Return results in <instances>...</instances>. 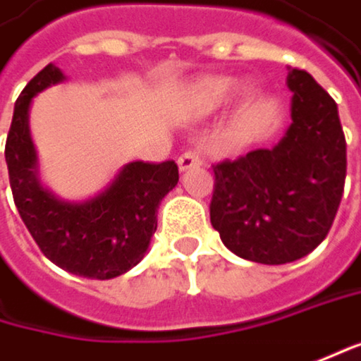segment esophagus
Listing matches in <instances>:
<instances>
[{"instance_id": "obj_1", "label": "esophagus", "mask_w": 361, "mask_h": 361, "mask_svg": "<svg viewBox=\"0 0 361 361\" xmlns=\"http://www.w3.org/2000/svg\"><path fill=\"white\" fill-rule=\"evenodd\" d=\"M201 164H203V158L199 156V152H185V154H180V158H178V168H180V172H187V170L201 166Z\"/></svg>"}]
</instances>
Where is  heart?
<instances>
[{"mask_svg": "<svg viewBox=\"0 0 361 361\" xmlns=\"http://www.w3.org/2000/svg\"><path fill=\"white\" fill-rule=\"evenodd\" d=\"M236 90V82L226 75H205L193 82L185 96L187 109L195 115H209L224 106Z\"/></svg>", "mask_w": 361, "mask_h": 361, "instance_id": "heart-1", "label": "heart"}]
</instances>
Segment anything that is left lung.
I'll return each instance as SVG.
<instances>
[{
    "label": "left lung",
    "mask_w": 361,
    "mask_h": 361,
    "mask_svg": "<svg viewBox=\"0 0 361 361\" xmlns=\"http://www.w3.org/2000/svg\"><path fill=\"white\" fill-rule=\"evenodd\" d=\"M292 123L273 147L214 166L212 226L234 255L263 265L292 263L329 234L345 185V135L335 100L290 67Z\"/></svg>",
    "instance_id": "left-lung-1"
}]
</instances>
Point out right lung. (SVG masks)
Here are the masks:
<instances>
[{
	"instance_id": "right-lung-1",
	"label": "right lung",
	"mask_w": 361,
	"mask_h": 361,
	"mask_svg": "<svg viewBox=\"0 0 361 361\" xmlns=\"http://www.w3.org/2000/svg\"><path fill=\"white\" fill-rule=\"evenodd\" d=\"M65 82L49 63L22 90L13 106L6 162L13 203L39 248L57 267L80 277L113 279L133 269L158 228V207L178 183V166L129 162L90 199L67 201L39 176V156L30 135V106L40 92Z\"/></svg>"
}]
</instances>
